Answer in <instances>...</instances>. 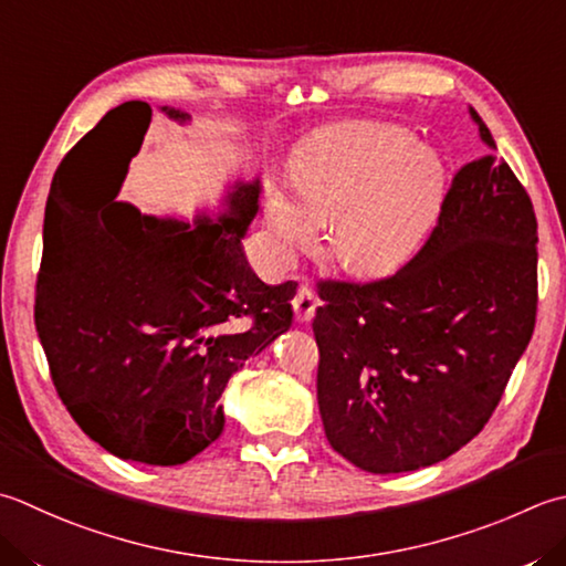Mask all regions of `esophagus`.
<instances>
[{
	"instance_id": "esophagus-1",
	"label": "esophagus",
	"mask_w": 566,
	"mask_h": 566,
	"mask_svg": "<svg viewBox=\"0 0 566 566\" xmlns=\"http://www.w3.org/2000/svg\"><path fill=\"white\" fill-rule=\"evenodd\" d=\"M294 318L298 321V324H306V321H312L314 312H316V296L314 292L308 290V286H298V292L294 296Z\"/></svg>"
}]
</instances>
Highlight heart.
I'll list each match as a JSON object with an SVG mask.
<instances>
[{"instance_id": "1", "label": "heart", "mask_w": 566, "mask_h": 566, "mask_svg": "<svg viewBox=\"0 0 566 566\" xmlns=\"http://www.w3.org/2000/svg\"><path fill=\"white\" fill-rule=\"evenodd\" d=\"M296 188H268V248L274 262L318 238L331 220L328 248L356 274L405 264L434 226L447 191L444 164L390 125H348L308 144L294 161Z\"/></svg>"}]
</instances>
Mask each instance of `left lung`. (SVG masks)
<instances>
[{"label": "left lung", "instance_id": "obj_1", "mask_svg": "<svg viewBox=\"0 0 566 566\" xmlns=\"http://www.w3.org/2000/svg\"><path fill=\"white\" fill-rule=\"evenodd\" d=\"M471 117L491 151L453 174L422 250L382 280L318 282L321 422L363 471H415L467 447L533 338L535 208Z\"/></svg>", "mask_w": 566, "mask_h": 566}]
</instances>
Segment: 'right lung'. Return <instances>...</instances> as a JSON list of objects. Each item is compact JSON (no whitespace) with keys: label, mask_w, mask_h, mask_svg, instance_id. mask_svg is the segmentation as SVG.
I'll return each mask as SVG.
<instances>
[{"label":"right lung","mask_w":566,"mask_h":566,"mask_svg":"<svg viewBox=\"0 0 566 566\" xmlns=\"http://www.w3.org/2000/svg\"><path fill=\"white\" fill-rule=\"evenodd\" d=\"M149 122L142 99L109 109L55 169L33 321L75 424L119 459L179 467L223 431L232 375L290 331L296 282L264 284L242 252L260 181L193 226L117 203L119 181L83 186L125 129L139 151Z\"/></svg>","instance_id":"obj_1"}]
</instances>
